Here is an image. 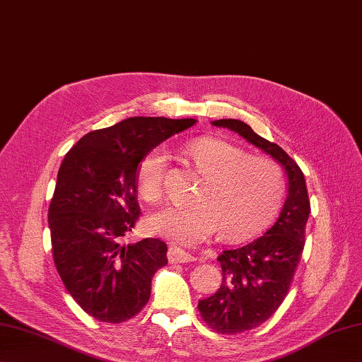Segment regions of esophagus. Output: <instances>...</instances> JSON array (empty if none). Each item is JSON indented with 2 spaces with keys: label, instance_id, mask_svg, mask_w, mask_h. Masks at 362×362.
<instances>
[{
  "label": "esophagus",
  "instance_id": "1",
  "mask_svg": "<svg viewBox=\"0 0 362 362\" xmlns=\"http://www.w3.org/2000/svg\"><path fill=\"white\" fill-rule=\"evenodd\" d=\"M168 260L171 263H189V262L196 260V258H194L191 254L182 251V249H179V247L171 246L168 249Z\"/></svg>",
  "mask_w": 362,
  "mask_h": 362
}]
</instances>
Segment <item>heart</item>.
Segmentation results:
<instances>
[{
  "instance_id": "1",
  "label": "heart",
  "mask_w": 362,
  "mask_h": 362,
  "mask_svg": "<svg viewBox=\"0 0 362 362\" xmlns=\"http://www.w3.org/2000/svg\"><path fill=\"white\" fill-rule=\"evenodd\" d=\"M187 153L205 177L191 205L168 206L148 220L151 233L194 246L218 229L226 240H245L269 223L284 194L283 174L274 162L218 139L194 141ZM166 162L163 148H154L139 163L136 185L146 202L162 200Z\"/></svg>"
}]
</instances>
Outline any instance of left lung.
Segmentation results:
<instances>
[{
    "label": "left lung",
    "mask_w": 362,
    "mask_h": 362,
    "mask_svg": "<svg viewBox=\"0 0 362 362\" xmlns=\"http://www.w3.org/2000/svg\"><path fill=\"white\" fill-rule=\"evenodd\" d=\"M211 124L230 129L269 154L287 177V197L272 228L246 246L221 252L217 260L223 280L214 295L199 301L202 318L212 330L234 335L269 320L286 298L303 254L310 203L303 171L283 148L258 136L242 120L220 119Z\"/></svg>",
    "instance_id": "left-lung-1"
}]
</instances>
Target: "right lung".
<instances>
[{"instance_id":"obj_1","label":"right lung","mask_w":362,"mask_h":362,"mask_svg":"<svg viewBox=\"0 0 362 362\" xmlns=\"http://www.w3.org/2000/svg\"><path fill=\"white\" fill-rule=\"evenodd\" d=\"M196 119L128 117L81 137L64 157L49 208L53 262L69 293L93 318L124 322L150 300L166 245H124L141 214L137 166Z\"/></svg>"}]
</instances>
